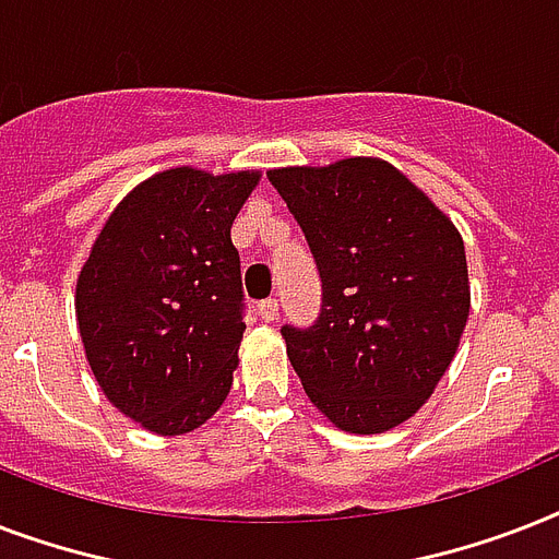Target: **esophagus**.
Here are the masks:
<instances>
[{
	"mask_svg": "<svg viewBox=\"0 0 559 559\" xmlns=\"http://www.w3.org/2000/svg\"><path fill=\"white\" fill-rule=\"evenodd\" d=\"M258 316H261L263 322H275V319H278V301H275V298H263V301H258Z\"/></svg>",
	"mask_w": 559,
	"mask_h": 559,
	"instance_id": "esophagus-1",
	"label": "esophagus"
}]
</instances>
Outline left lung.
Segmentation results:
<instances>
[{"label": "left lung", "instance_id": "8db88e82", "mask_svg": "<svg viewBox=\"0 0 559 559\" xmlns=\"http://www.w3.org/2000/svg\"><path fill=\"white\" fill-rule=\"evenodd\" d=\"M266 177L322 278L319 319L281 328L307 397L345 432L394 429L429 400L467 324L459 228L394 165L371 156Z\"/></svg>", "mask_w": 559, "mask_h": 559}]
</instances>
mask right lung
I'll use <instances>...</instances> for the list:
<instances>
[{"instance_id": "1", "label": "right lung", "mask_w": 559, "mask_h": 559, "mask_svg": "<svg viewBox=\"0 0 559 559\" xmlns=\"http://www.w3.org/2000/svg\"><path fill=\"white\" fill-rule=\"evenodd\" d=\"M258 179L197 168L144 179L109 214L78 275L92 373L151 432H191L231 389L246 331L231 223Z\"/></svg>"}]
</instances>
